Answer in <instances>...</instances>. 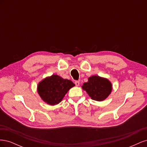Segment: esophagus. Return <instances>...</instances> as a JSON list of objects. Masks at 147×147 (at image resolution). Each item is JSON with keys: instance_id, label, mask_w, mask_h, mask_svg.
<instances>
[{"instance_id": "34e87169", "label": "esophagus", "mask_w": 147, "mask_h": 147, "mask_svg": "<svg viewBox=\"0 0 147 147\" xmlns=\"http://www.w3.org/2000/svg\"><path fill=\"white\" fill-rule=\"evenodd\" d=\"M75 85H76L77 86H78L80 85V82L78 81H75Z\"/></svg>"}]
</instances>
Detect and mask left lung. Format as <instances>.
I'll use <instances>...</instances> for the list:
<instances>
[{
    "instance_id": "1",
    "label": "left lung",
    "mask_w": 147,
    "mask_h": 147,
    "mask_svg": "<svg viewBox=\"0 0 147 147\" xmlns=\"http://www.w3.org/2000/svg\"><path fill=\"white\" fill-rule=\"evenodd\" d=\"M91 99L103 101L107 98L112 91V84L107 78L98 75H92L88 78V82L82 86Z\"/></svg>"
}]
</instances>
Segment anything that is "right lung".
I'll return each mask as SVG.
<instances>
[{
  "instance_id": "obj_1",
  "label": "right lung",
  "mask_w": 147,
  "mask_h": 147,
  "mask_svg": "<svg viewBox=\"0 0 147 147\" xmlns=\"http://www.w3.org/2000/svg\"><path fill=\"white\" fill-rule=\"evenodd\" d=\"M74 86L75 84L71 80L53 74L40 82L37 90L38 95L45 103L55 105L62 101L67 92Z\"/></svg>"
}]
</instances>
